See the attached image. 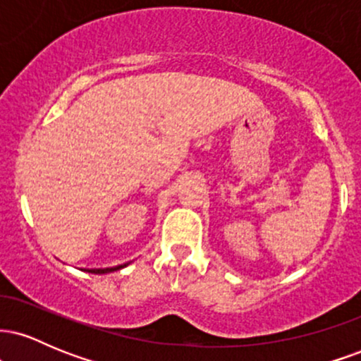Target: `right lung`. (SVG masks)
Returning <instances> with one entry per match:
<instances>
[{
  "label": "right lung",
  "mask_w": 361,
  "mask_h": 361,
  "mask_svg": "<svg viewBox=\"0 0 361 361\" xmlns=\"http://www.w3.org/2000/svg\"><path fill=\"white\" fill-rule=\"evenodd\" d=\"M123 267H127V263L126 264H118V267H114V268H94V270H90V271L91 273H97V275H102V273L117 271V270H120V268H123Z\"/></svg>",
  "instance_id": "1"
}]
</instances>
